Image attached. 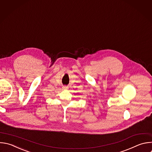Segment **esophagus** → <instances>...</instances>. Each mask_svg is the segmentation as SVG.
Returning <instances> with one entry per match:
<instances>
[{"label":"esophagus","instance_id":"1","mask_svg":"<svg viewBox=\"0 0 152 152\" xmlns=\"http://www.w3.org/2000/svg\"><path fill=\"white\" fill-rule=\"evenodd\" d=\"M63 89H68L69 87L67 86H63Z\"/></svg>","mask_w":152,"mask_h":152}]
</instances>
